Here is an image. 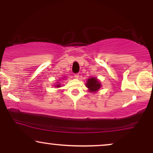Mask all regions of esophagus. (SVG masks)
Masks as SVG:
<instances>
[{"mask_svg":"<svg viewBox=\"0 0 153 153\" xmlns=\"http://www.w3.org/2000/svg\"><path fill=\"white\" fill-rule=\"evenodd\" d=\"M74 76H75V78H79V76H80V75H79L78 73H75Z\"/></svg>","mask_w":153,"mask_h":153,"instance_id":"34e87169","label":"esophagus"}]
</instances>
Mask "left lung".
Returning <instances> with one entry per match:
<instances>
[{"label": "left lung", "instance_id": "left-lung-1", "mask_svg": "<svg viewBox=\"0 0 153 153\" xmlns=\"http://www.w3.org/2000/svg\"><path fill=\"white\" fill-rule=\"evenodd\" d=\"M86 86L91 92H96L101 88V83L96 78H91L88 79Z\"/></svg>", "mask_w": 153, "mask_h": 153}]
</instances>
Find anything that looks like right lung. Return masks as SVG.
I'll return each mask as SVG.
<instances>
[{
    "label": "right lung",
    "mask_w": 153,
    "mask_h": 153,
    "mask_svg": "<svg viewBox=\"0 0 153 153\" xmlns=\"http://www.w3.org/2000/svg\"><path fill=\"white\" fill-rule=\"evenodd\" d=\"M56 86H57V87H59V86H60V85H59V84H58V85H56Z\"/></svg>",
    "instance_id": "right-lung-1"
}]
</instances>
